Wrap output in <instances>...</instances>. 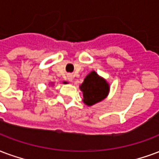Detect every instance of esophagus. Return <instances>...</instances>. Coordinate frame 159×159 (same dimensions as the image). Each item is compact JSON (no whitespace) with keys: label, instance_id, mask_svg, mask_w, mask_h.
<instances>
[{"label":"esophagus","instance_id":"34e87169","mask_svg":"<svg viewBox=\"0 0 159 159\" xmlns=\"http://www.w3.org/2000/svg\"><path fill=\"white\" fill-rule=\"evenodd\" d=\"M68 80H69V81H70V82H71V81H72V76H68Z\"/></svg>","mask_w":159,"mask_h":159}]
</instances>
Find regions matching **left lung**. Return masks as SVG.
I'll list each match as a JSON object with an SVG mask.
<instances>
[{
	"label": "left lung",
	"mask_w": 159,
	"mask_h": 159,
	"mask_svg": "<svg viewBox=\"0 0 159 159\" xmlns=\"http://www.w3.org/2000/svg\"><path fill=\"white\" fill-rule=\"evenodd\" d=\"M80 89L83 93V102L89 106L103 100L109 90L106 81L98 76L95 71H92L86 76Z\"/></svg>",
	"instance_id": "obj_1"
}]
</instances>
